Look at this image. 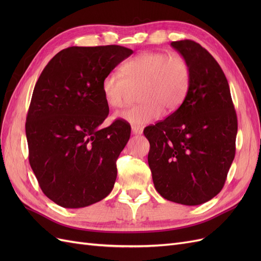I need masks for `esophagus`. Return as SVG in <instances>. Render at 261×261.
<instances>
[{"instance_id": "obj_1", "label": "esophagus", "mask_w": 261, "mask_h": 261, "mask_svg": "<svg viewBox=\"0 0 261 261\" xmlns=\"http://www.w3.org/2000/svg\"><path fill=\"white\" fill-rule=\"evenodd\" d=\"M132 133L134 135H141L143 134V127H140V126H132Z\"/></svg>"}]
</instances>
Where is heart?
<instances>
[{
    "mask_svg": "<svg viewBox=\"0 0 261 261\" xmlns=\"http://www.w3.org/2000/svg\"><path fill=\"white\" fill-rule=\"evenodd\" d=\"M122 72H112L102 81L107 103L122 109L138 90L139 105L117 116L133 125H145L159 118L163 110L173 113L183 105L191 87V67L183 55L146 51L124 63Z\"/></svg>",
    "mask_w": 261,
    "mask_h": 261,
    "instance_id": "obj_1",
    "label": "heart"
}]
</instances>
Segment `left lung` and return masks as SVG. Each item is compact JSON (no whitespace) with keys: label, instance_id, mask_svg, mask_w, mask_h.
<instances>
[{"label":"left lung","instance_id":"1","mask_svg":"<svg viewBox=\"0 0 261 261\" xmlns=\"http://www.w3.org/2000/svg\"><path fill=\"white\" fill-rule=\"evenodd\" d=\"M171 45L187 60L191 87L175 112L144 129L153 184L167 200L197 206L223 188L235 156L238 117L215 58L193 40Z\"/></svg>","mask_w":261,"mask_h":261}]
</instances>
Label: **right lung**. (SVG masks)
Instances as JSON below:
<instances>
[{"mask_svg":"<svg viewBox=\"0 0 261 261\" xmlns=\"http://www.w3.org/2000/svg\"><path fill=\"white\" fill-rule=\"evenodd\" d=\"M133 54L121 45L70 46L38 78L26 118L29 163L43 194L64 208H84L111 193L116 160L130 125L109 115L106 75Z\"/></svg>","mask_w":261,"mask_h":261,"instance_id":"1","label":"right lung"}]
</instances>
